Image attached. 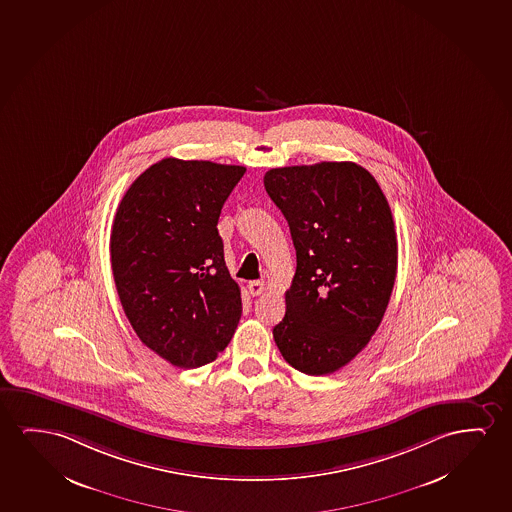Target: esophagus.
I'll return each mask as SVG.
<instances>
[{"mask_svg": "<svg viewBox=\"0 0 512 512\" xmlns=\"http://www.w3.org/2000/svg\"><path fill=\"white\" fill-rule=\"evenodd\" d=\"M247 288H249V293H251L252 296H260L267 286H265V281H251Z\"/></svg>", "mask_w": 512, "mask_h": 512, "instance_id": "esophagus-1", "label": "esophagus"}]
</instances>
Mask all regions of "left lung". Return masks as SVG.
Returning <instances> with one entry per match:
<instances>
[{
	"instance_id": "obj_1",
	"label": "left lung",
	"mask_w": 512,
	"mask_h": 512,
	"mask_svg": "<svg viewBox=\"0 0 512 512\" xmlns=\"http://www.w3.org/2000/svg\"><path fill=\"white\" fill-rule=\"evenodd\" d=\"M263 182L296 249L275 344L303 374H333L365 349L388 307L398 265L388 200L351 161L272 168Z\"/></svg>"
}]
</instances>
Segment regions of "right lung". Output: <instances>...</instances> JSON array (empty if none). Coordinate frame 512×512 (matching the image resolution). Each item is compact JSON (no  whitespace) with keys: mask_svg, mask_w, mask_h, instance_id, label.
Here are the masks:
<instances>
[{"mask_svg":"<svg viewBox=\"0 0 512 512\" xmlns=\"http://www.w3.org/2000/svg\"><path fill=\"white\" fill-rule=\"evenodd\" d=\"M244 166L165 158L126 191L110 233L117 295L138 339L173 367L198 368L242 316L217 231Z\"/></svg>","mask_w":512,"mask_h":512,"instance_id":"1","label":"right lung"}]
</instances>
